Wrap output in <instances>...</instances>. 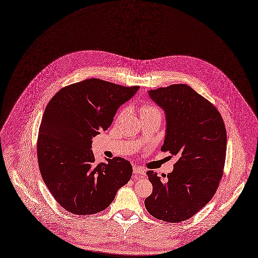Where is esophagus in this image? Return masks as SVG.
<instances>
[{
	"label": "esophagus",
	"mask_w": 258,
	"mask_h": 258,
	"mask_svg": "<svg viewBox=\"0 0 258 258\" xmlns=\"http://www.w3.org/2000/svg\"><path fill=\"white\" fill-rule=\"evenodd\" d=\"M133 172H134V174H136L138 176H142V175L145 174V171L142 168H140V167H134L133 168Z\"/></svg>",
	"instance_id": "esophagus-1"
}]
</instances>
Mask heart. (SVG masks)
Instances as JSON below:
<instances>
[{
  "instance_id": "obj_1",
  "label": "heart",
  "mask_w": 258,
  "mask_h": 258,
  "mask_svg": "<svg viewBox=\"0 0 258 258\" xmlns=\"http://www.w3.org/2000/svg\"><path fill=\"white\" fill-rule=\"evenodd\" d=\"M139 112L141 117L148 116V115H160L161 116V110L153 104H143L139 108ZM121 115H119L120 117Z\"/></svg>"
}]
</instances>
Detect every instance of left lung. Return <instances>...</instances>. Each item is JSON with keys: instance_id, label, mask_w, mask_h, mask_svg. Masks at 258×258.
Returning <instances> with one entry per match:
<instances>
[{"instance_id": "obj_1", "label": "left lung", "mask_w": 258, "mask_h": 258, "mask_svg": "<svg viewBox=\"0 0 258 258\" xmlns=\"http://www.w3.org/2000/svg\"><path fill=\"white\" fill-rule=\"evenodd\" d=\"M151 99L166 114L167 130L161 151L176 156L166 179L148 171L153 191L147 211L170 223L185 221L215 194L226 158V129L217 108L185 84L150 90Z\"/></svg>"}]
</instances>
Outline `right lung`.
I'll list each match as a JSON object with an SVG mask.
<instances>
[{
  "label": "right lung",
  "instance_id": "1",
  "mask_svg": "<svg viewBox=\"0 0 258 258\" xmlns=\"http://www.w3.org/2000/svg\"><path fill=\"white\" fill-rule=\"evenodd\" d=\"M139 86L87 79L60 89L49 101L39 129L38 164L55 200L67 211L90 215L103 211L132 176L121 157L95 163L92 138L107 130L118 108Z\"/></svg>",
  "mask_w": 258,
  "mask_h": 258
}]
</instances>
